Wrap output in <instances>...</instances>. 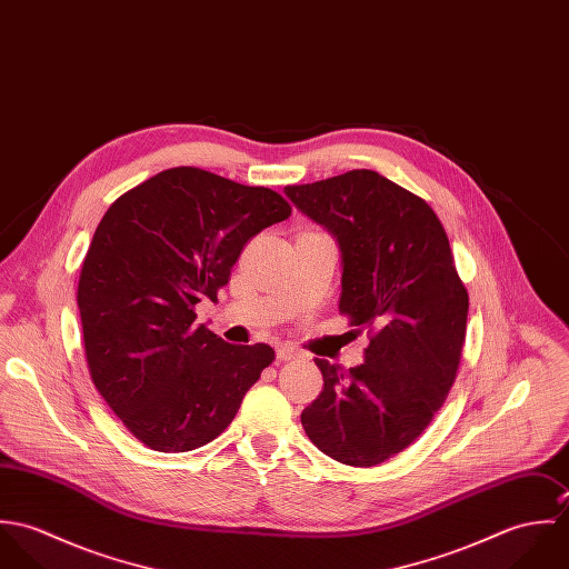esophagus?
<instances>
[{
	"mask_svg": "<svg viewBox=\"0 0 569 569\" xmlns=\"http://www.w3.org/2000/svg\"><path fill=\"white\" fill-rule=\"evenodd\" d=\"M276 355H278L280 361H291V359H298V357H300V350L293 348V346H289V343H280V346L276 348Z\"/></svg>",
	"mask_w": 569,
	"mask_h": 569,
	"instance_id": "34e87169",
	"label": "esophagus"
}]
</instances>
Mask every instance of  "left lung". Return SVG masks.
I'll return each instance as SVG.
<instances>
[{"label":"left lung","mask_w":569,"mask_h":569,"mask_svg":"<svg viewBox=\"0 0 569 569\" xmlns=\"http://www.w3.org/2000/svg\"><path fill=\"white\" fill-rule=\"evenodd\" d=\"M284 194L335 237L339 313L370 335L357 368L316 359L325 390L302 411V427L341 465H381L445 403L462 355L469 293L436 212L388 177L348 170L287 186Z\"/></svg>","instance_id":"left-lung-1"}]
</instances>
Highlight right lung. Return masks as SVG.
Instances as JSON below:
<instances>
[{
  "label": "right lung",
  "mask_w": 569,
  "mask_h": 569,
  "mask_svg": "<svg viewBox=\"0 0 569 569\" xmlns=\"http://www.w3.org/2000/svg\"><path fill=\"white\" fill-rule=\"evenodd\" d=\"M273 190L179 166L118 197L98 223L79 280L91 381L124 427L162 453L214 440L273 361L234 346L194 307L228 284L244 243L284 221Z\"/></svg>",
  "instance_id": "1"
}]
</instances>
